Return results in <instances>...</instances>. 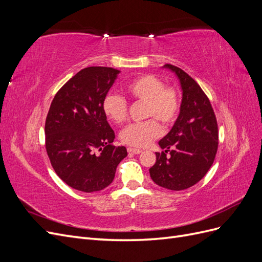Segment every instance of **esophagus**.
I'll list each match as a JSON object with an SVG mask.
<instances>
[{
    "mask_svg": "<svg viewBox=\"0 0 262 262\" xmlns=\"http://www.w3.org/2000/svg\"><path fill=\"white\" fill-rule=\"evenodd\" d=\"M128 153H130V154H140V153H142V149L134 148V147H129L128 148Z\"/></svg>",
    "mask_w": 262,
    "mask_h": 262,
    "instance_id": "1",
    "label": "esophagus"
}]
</instances>
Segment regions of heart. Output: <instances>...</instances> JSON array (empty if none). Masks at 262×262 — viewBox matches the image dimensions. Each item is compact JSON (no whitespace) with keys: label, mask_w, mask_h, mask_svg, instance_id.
Masks as SVG:
<instances>
[{"label":"heart","mask_w":262,"mask_h":262,"mask_svg":"<svg viewBox=\"0 0 262 262\" xmlns=\"http://www.w3.org/2000/svg\"><path fill=\"white\" fill-rule=\"evenodd\" d=\"M126 92L137 101L144 102L145 118H153L142 123H133L124 128L120 139L124 144L134 147H145L162 134V128L156 118L165 125L176 120L180 108L179 93L171 86H165L156 75L144 74L126 85ZM102 112L115 123L123 122L128 116L126 100L117 94H108L102 100Z\"/></svg>","instance_id":"b5f03b06"}]
</instances>
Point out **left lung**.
<instances>
[{"label":"left lung","instance_id":"8db88e82","mask_svg":"<svg viewBox=\"0 0 262 262\" xmlns=\"http://www.w3.org/2000/svg\"><path fill=\"white\" fill-rule=\"evenodd\" d=\"M164 68L177 75L182 99L177 120L158 142L165 150L156 153L149 176L156 185L179 191L199 182L210 169L217 152L219 130L211 102L199 84L175 66Z\"/></svg>","mask_w":262,"mask_h":262}]
</instances>
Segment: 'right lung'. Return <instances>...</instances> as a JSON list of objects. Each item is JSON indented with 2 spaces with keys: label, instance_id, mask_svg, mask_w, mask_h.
I'll return each instance as SVG.
<instances>
[{
  "label": "right lung",
  "instance_id": "right-lung-1",
  "mask_svg": "<svg viewBox=\"0 0 262 262\" xmlns=\"http://www.w3.org/2000/svg\"><path fill=\"white\" fill-rule=\"evenodd\" d=\"M120 71L105 67L81 70L63 85L47 115L46 149L57 175L73 189L95 192L112 184L117 166L128 155L115 146V132L102 100Z\"/></svg>",
  "mask_w": 262,
  "mask_h": 262
}]
</instances>
